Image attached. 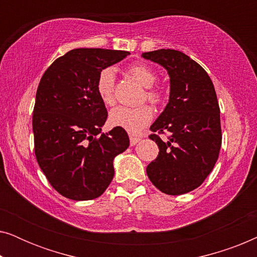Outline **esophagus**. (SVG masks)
<instances>
[{"label":"esophagus","mask_w":257,"mask_h":257,"mask_svg":"<svg viewBox=\"0 0 257 257\" xmlns=\"http://www.w3.org/2000/svg\"><path fill=\"white\" fill-rule=\"evenodd\" d=\"M140 142V138L139 137H136V136H130V144H131V146H135L137 145Z\"/></svg>","instance_id":"1"}]
</instances>
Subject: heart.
Wrapping results in <instances>:
<instances>
[{
    "mask_svg": "<svg viewBox=\"0 0 257 257\" xmlns=\"http://www.w3.org/2000/svg\"><path fill=\"white\" fill-rule=\"evenodd\" d=\"M130 75L138 80L143 86L147 87L145 98L151 103L158 104L161 99V94L153 89L157 80L156 73L150 66L143 63H135L128 66ZM96 90L100 100L106 106L114 104V71L112 69L101 70L96 82ZM153 110L149 105L130 108L119 106L113 108L108 114V121L114 127L124 128L130 133H138L152 120Z\"/></svg>",
    "mask_w": 257,
    "mask_h": 257,
    "instance_id": "b5f03b06",
    "label": "heart"
}]
</instances>
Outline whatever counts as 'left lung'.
<instances>
[{
  "label": "left lung",
  "mask_w": 257,
  "mask_h": 257,
  "mask_svg": "<svg viewBox=\"0 0 257 257\" xmlns=\"http://www.w3.org/2000/svg\"><path fill=\"white\" fill-rule=\"evenodd\" d=\"M170 76V99L151 126L159 154L146 168L156 187L168 195L198 188L215 165L221 149L220 107L208 73L184 52L172 49L144 52ZM157 133L170 135L161 141Z\"/></svg>",
  "instance_id": "1"
}]
</instances>
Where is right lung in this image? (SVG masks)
Wrapping results in <instances>:
<instances>
[{"label": "right lung", "mask_w": 257, "mask_h": 257, "mask_svg": "<svg viewBox=\"0 0 257 257\" xmlns=\"http://www.w3.org/2000/svg\"><path fill=\"white\" fill-rule=\"evenodd\" d=\"M128 51L73 49L47 69L33 114L35 154L52 187L84 201L100 196L114 175V158L130 145L124 128L101 133L107 118L96 90L101 70Z\"/></svg>", "instance_id": "add662e5"}]
</instances>
